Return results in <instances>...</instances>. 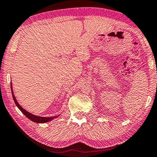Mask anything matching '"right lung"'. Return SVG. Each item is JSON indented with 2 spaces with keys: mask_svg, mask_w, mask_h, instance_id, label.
Instances as JSON below:
<instances>
[{
  "mask_svg": "<svg viewBox=\"0 0 157 157\" xmlns=\"http://www.w3.org/2000/svg\"><path fill=\"white\" fill-rule=\"evenodd\" d=\"M11 86V89H12V84H10ZM12 90V96H13V98L14 101H15V104H16V106H18V108L20 109L21 112H22L23 114H24L25 117L27 118H29L30 120H31V121H33L34 122H36V123H46V122H48V121H50L51 120H53V119H56V118H57L59 116H57V117H37V116H35L33 114H32V113L28 112L27 111H25L24 109H23L22 107H21L20 105L18 104V103L17 102V100L16 97H15L14 94H13V89Z\"/></svg>",
  "mask_w": 157,
  "mask_h": 157,
  "instance_id": "add662e5",
  "label": "right lung"
}]
</instances>
